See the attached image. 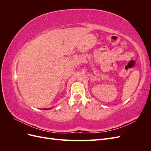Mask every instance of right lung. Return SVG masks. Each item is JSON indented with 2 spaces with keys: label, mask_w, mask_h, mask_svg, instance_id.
Instances as JSON below:
<instances>
[{
  "label": "right lung",
  "mask_w": 151,
  "mask_h": 151,
  "mask_svg": "<svg viewBox=\"0 0 151 151\" xmlns=\"http://www.w3.org/2000/svg\"><path fill=\"white\" fill-rule=\"evenodd\" d=\"M53 107H52V108H44L43 109H45V110H47V109H52Z\"/></svg>",
  "instance_id": "obj_1"
}]
</instances>
